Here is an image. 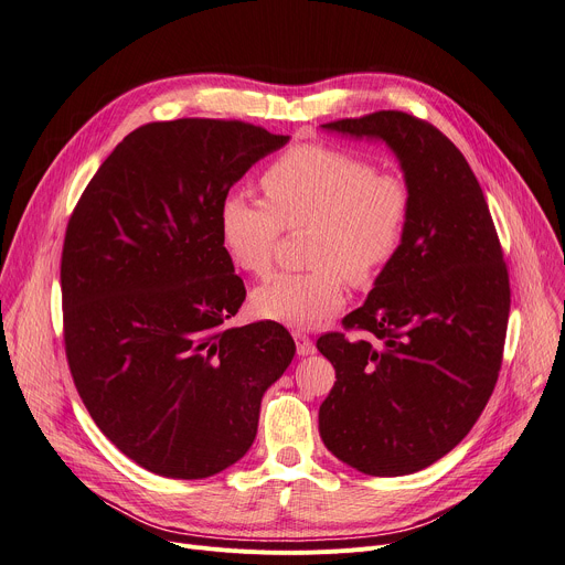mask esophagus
<instances>
[{"mask_svg": "<svg viewBox=\"0 0 565 565\" xmlns=\"http://www.w3.org/2000/svg\"><path fill=\"white\" fill-rule=\"evenodd\" d=\"M292 339H295V345H298L300 358H307V354L316 352V345H313L311 337L305 330H292Z\"/></svg>", "mask_w": 565, "mask_h": 565, "instance_id": "obj_1", "label": "esophagus"}]
</instances>
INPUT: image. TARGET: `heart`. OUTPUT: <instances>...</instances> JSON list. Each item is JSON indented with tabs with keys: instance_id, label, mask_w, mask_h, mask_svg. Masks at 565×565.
Listing matches in <instances>:
<instances>
[{
	"instance_id": "1",
	"label": "heart",
	"mask_w": 565,
	"mask_h": 565,
	"mask_svg": "<svg viewBox=\"0 0 565 565\" xmlns=\"http://www.w3.org/2000/svg\"><path fill=\"white\" fill-rule=\"evenodd\" d=\"M265 201L231 194L220 207L222 245L241 270H270L281 231L309 226L307 273H279L252 292L256 316L318 324L345 302V281L371 286L403 247L412 217L407 181L348 151L295 146L260 175Z\"/></svg>"
}]
</instances>
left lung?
Instances as JSON below:
<instances>
[{"instance_id":"obj_1","label":"left lung","mask_w":565,"mask_h":565,"mask_svg":"<svg viewBox=\"0 0 565 565\" xmlns=\"http://www.w3.org/2000/svg\"><path fill=\"white\" fill-rule=\"evenodd\" d=\"M322 128L387 141L412 190L401 252L343 332L316 343L337 369L318 412L324 447L371 477H403L460 444L494 392L507 260L477 175L435 126L382 109Z\"/></svg>"}]
</instances>
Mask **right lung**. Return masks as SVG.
<instances>
[{"label": "right lung", "instance_id": "add662e5", "mask_svg": "<svg viewBox=\"0 0 565 565\" xmlns=\"http://www.w3.org/2000/svg\"><path fill=\"white\" fill-rule=\"evenodd\" d=\"M288 141L226 118L132 130L82 192L62 252L64 343L96 426L139 467L207 479L256 437L260 398L295 341L245 302L220 207L245 171Z\"/></svg>", "mask_w": 565, "mask_h": 565}]
</instances>
